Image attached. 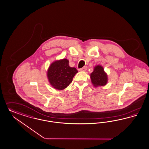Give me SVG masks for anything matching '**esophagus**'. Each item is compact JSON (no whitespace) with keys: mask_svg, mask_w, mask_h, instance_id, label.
I'll list each match as a JSON object with an SVG mask.
<instances>
[{"mask_svg":"<svg viewBox=\"0 0 149 149\" xmlns=\"http://www.w3.org/2000/svg\"><path fill=\"white\" fill-rule=\"evenodd\" d=\"M87 67L86 66H85V67H84L82 68H80V69H79V70L80 71H86V70H87Z\"/></svg>","mask_w":149,"mask_h":149,"instance_id":"esophagus-1","label":"esophagus"}]
</instances>
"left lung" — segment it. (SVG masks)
I'll return each mask as SVG.
<instances>
[{
  "label": "left lung",
  "mask_w": 149,
  "mask_h": 149,
  "mask_svg": "<svg viewBox=\"0 0 149 149\" xmlns=\"http://www.w3.org/2000/svg\"><path fill=\"white\" fill-rule=\"evenodd\" d=\"M90 76L91 81L96 87L105 85L107 82V75L104 72L103 68L100 65L95 67Z\"/></svg>",
  "instance_id": "1"
}]
</instances>
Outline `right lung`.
Masks as SVG:
<instances>
[{
  "instance_id": "right-lung-1",
  "label": "right lung",
  "mask_w": 149,
  "mask_h": 149,
  "mask_svg": "<svg viewBox=\"0 0 149 149\" xmlns=\"http://www.w3.org/2000/svg\"><path fill=\"white\" fill-rule=\"evenodd\" d=\"M77 72L75 68L69 66L68 60L63 59L52 64L47 72V77L53 87L63 90L72 82Z\"/></svg>"
}]
</instances>
